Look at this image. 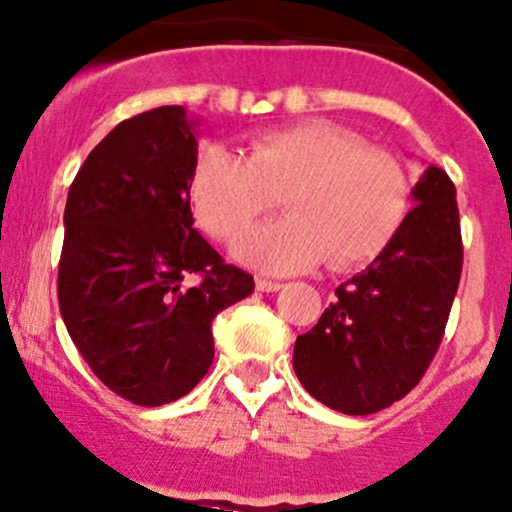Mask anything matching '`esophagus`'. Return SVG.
<instances>
[{
    "label": "esophagus",
    "instance_id": "1",
    "mask_svg": "<svg viewBox=\"0 0 512 512\" xmlns=\"http://www.w3.org/2000/svg\"><path fill=\"white\" fill-rule=\"evenodd\" d=\"M255 286H257V291H265V294H272V291H279V289H282L284 284L272 282V279H262V277H257Z\"/></svg>",
    "mask_w": 512,
    "mask_h": 512
}]
</instances>
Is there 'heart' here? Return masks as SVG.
Segmentation results:
<instances>
[{
  "label": "heart",
  "instance_id": "b5f03b06",
  "mask_svg": "<svg viewBox=\"0 0 512 512\" xmlns=\"http://www.w3.org/2000/svg\"><path fill=\"white\" fill-rule=\"evenodd\" d=\"M279 196L289 216L235 247L238 260L272 274L299 272L325 257L338 269L364 265L391 243L408 209L398 162L330 123L260 133L247 157L218 143L199 155L194 211L221 243L243 238Z\"/></svg>",
  "mask_w": 512,
  "mask_h": 512
}]
</instances>
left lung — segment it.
<instances>
[{
    "label": "left lung",
    "instance_id": "1",
    "mask_svg": "<svg viewBox=\"0 0 512 512\" xmlns=\"http://www.w3.org/2000/svg\"><path fill=\"white\" fill-rule=\"evenodd\" d=\"M415 209L364 272L335 289L320 320L294 345L303 389L333 411L369 415L411 393L440 347L462 277L457 192L430 165Z\"/></svg>",
    "mask_w": 512,
    "mask_h": 512
}]
</instances>
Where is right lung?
Returning <instances> with one entry per match:
<instances>
[{
  "instance_id": "right-lung-1",
  "label": "right lung",
  "mask_w": 512,
  "mask_h": 512,
  "mask_svg": "<svg viewBox=\"0 0 512 512\" xmlns=\"http://www.w3.org/2000/svg\"><path fill=\"white\" fill-rule=\"evenodd\" d=\"M196 145L184 106L143 111L67 192L60 316L99 381L136 406L187 396L213 362V318L255 291L194 228Z\"/></svg>"
}]
</instances>
